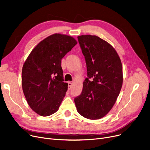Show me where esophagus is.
<instances>
[{"mask_svg": "<svg viewBox=\"0 0 150 150\" xmlns=\"http://www.w3.org/2000/svg\"><path fill=\"white\" fill-rule=\"evenodd\" d=\"M68 89L70 90L71 87H72V82H68Z\"/></svg>", "mask_w": 150, "mask_h": 150, "instance_id": "esophagus-1", "label": "esophagus"}]
</instances>
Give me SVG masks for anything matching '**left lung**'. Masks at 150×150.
Segmentation results:
<instances>
[{
    "label": "left lung",
    "instance_id": "8db88e82",
    "mask_svg": "<svg viewBox=\"0 0 150 150\" xmlns=\"http://www.w3.org/2000/svg\"><path fill=\"white\" fill-rule=\"evenodd\" d=\"M77 39L86 62L87 77L74 103L80 115L98 120L108 114L120 94L122 64L115 49L103 39L90 35Z\"/></svg>",
    "mask_w": 150,
    "mask_h": 150
}]
</instances>
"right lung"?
<instances>
[{
	"label": "right lung",
	"mask_w": 150,
	"mask_h": 150,
	"mask_svg": "<svg viewBox=\"0 0 150 150\" xmlns=\"http://www.w3.org/2000/svg\"><path fill=\"white\" fill-rule=\"evenodd\" d=\"M70 36L55 33L41 41L26 59L22 86L30 108L47 117L58 110L68 90L63 82L62 59L77 45Z\"/></svg>",
	"instance_id": "obj_1"
}]
</instances>
